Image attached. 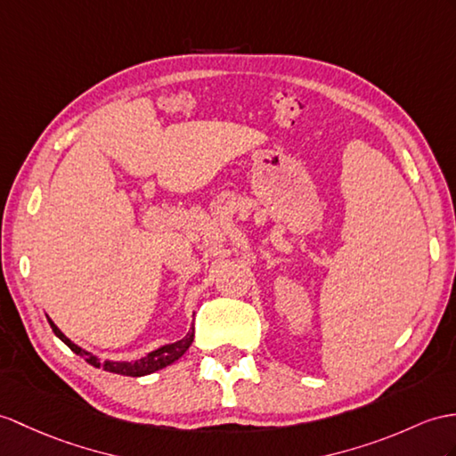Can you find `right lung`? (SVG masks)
Instances as JSON below:
<instances>
[{"mask_svg": "<svg viewBox=\"0 0 456 456\" xmlns=\"http://www.w3.org/2000/svg\"><path fill=\"white\" fill-rule=\"evenodd\" d=\"M48 323H50V327L53 330V335L58 337L61 342L68 344V346L77 354V356L85 358V362L94 365V368H102L104 371L118 373V375H127V377L149 375V373H154V371L166 368V365L174 363L175 360H180L183 354L187 352V348L191 346L193 337H195V329H191L182 340L172 342V344H166V346H160L159 350H152V352H149L147 356L141 358V360H135V362H110V360H100V358L94 356V354L83 350L81 346H77L75 342H71L58 327H55V323H53L50 317H48Z\"/></svg>", "mask_w": 456, "mask_h": 456, "instance_id": "add662e5", "label": "right lung"}]
</instances>
